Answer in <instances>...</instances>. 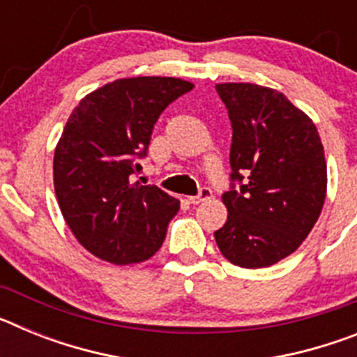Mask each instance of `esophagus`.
<instances>
[{
  "mask_svg": "<svg viewBox=\"0 0 357 357\" xmlns=\"http://www.w3.org/2000/svg\"><path fill=\"white\" fill-rule=\"evenodd\" d=\"M209 198H213V191H211V188H200L197 197H189V202H191V204H200V202H206L209 200Z\"/></svg>",
  "mask_w": 357,
  "mask_h": 357,
  "instance_id": "esophagus-1",
  "label": "esophagus"
}]
</instances>
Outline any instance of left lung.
<instances>
[{"label": "left lung", "mask_w": 357, "mask_h": 357, "mask_svg": "<svg viewBox=\"0 0 357 357\" xmlns=\"http://www.w3.org/2000/svg\"><path fill=\"white\" fill-rule=\"evenodd\" d=\"M216 91L232 123V188L222 197L229 216L214 238L236 266H272L301 247L326 202L320 135L279 91L257 84H218Z\"/></svg>", "instance_id": "8db88e82"}]
</instances>
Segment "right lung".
<instances>
[{
    "mask_svg": "<svg viewBox=\"0 0 357 357\" xmlns=\"http://www.w3.org/2000/svg\"><path fill=\"white\" fill-rule=\"evenodd\" d=\"M172 77L119 78L93 91L69 116L53 157L66 223L85 250L112 264L150 259L181 207L157 185L134 182L162 110L189 93Z\"/></svg>",
    "mask_w": 357,
    "mask_h": 357,
    "instance_id": "obj_1",
    "label": "right lung"
}]
</instances>
